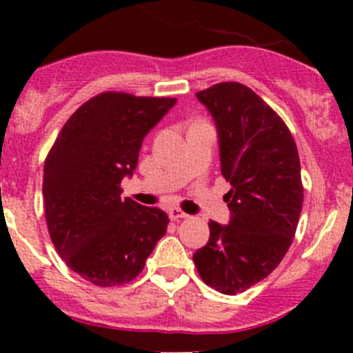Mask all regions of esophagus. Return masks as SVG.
Returning a JSON list of instances; mask_svg holds the SVG:
<instances>
[{"label": "esophagus", "instance_id": "34e87169", "mask_svg": "<svg viewBox=\"0 0 353 353\" xmlns=\"http://www.w3.org/2000/svg\"><path fill=\"white\" fill-rule=\"evenodd\" d=\"M188 213L181 212L179 208H169V219L170 220H181V219H186Z\"/></svg>", "mask_w": 353, "mask_h": 353}]
</instances>
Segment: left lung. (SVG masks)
<instances>
[{
	"instance_id": "1",
	"label": "left lung",
	"mask_w": 353,
	"mask_h": 353,
	"mask_svg": "<svg viewBox=\"0 0 353 353\" xmlns=\"http://www.w3.org/2000/svg\"><path fill=\"white\" fill-rule=\"evenodd\" d=\"M215 121L227 225L210 220V239L193 254L206 285L227 295L248 290L287 254L297 229L304 190L290 131L249 87L222 81L196 94Z\"/></svg>"
}]
</instances>
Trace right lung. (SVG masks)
I'll return each instance as SVG.
<instances>
[{
  "label": "right lung",
  "mask_w": 353,
  "mask_h": 353,
  "mask_svg": "<svg viewBox=\"0 0 353 353\" xmlns=\"http://www.w3.org/2000/svg\"><path fill=\"white\" fill-rule=\"evenodd\" d=\"M169 97L95 95L66 121L44 163L46 222L63 261L99 287L137 279L169 216L121 198L143 138L176 105Z\"/></svg>",
  "instance_id": "add662e5"
}]
</instances>
